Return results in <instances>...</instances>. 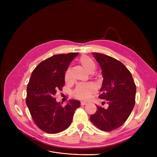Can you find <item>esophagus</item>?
<instances>
[{
	"mask_svg": "<svg viewBox=\"0 0 157 157\" xmlns=\"http://www.w3.org/2000/svg\"><path fill=\"white\" fill-rule=\"evenodd\" d=\"M86 104V102H84V101H82L81 103H80V105H85Z\"/></svg>",
	"mask_w": 157,
	"mask_h": 157,
	"instance_id": "34e87169",
	"label": "esophagus"
}]
</instances>
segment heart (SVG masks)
Here are the masks:
<instances>
[{"label": "heart", "mask_w": 157, "mask_h": 157, "mask_svg": "<svg viewBox=\"0 0 157 157\" xmlns=\"http://www.w3.org/2000/svg\"><path fill=\"white\" fill-rule=\"evenodd\" d=\"M79 63L81 67L88 73H93L96 69V63L94 59L88 56H84L80 58L79 60ZM65 82H69L71 80V69L69 68L65 71ZM96 87L91 83L79 84L76 87L73 91V95L75 98L82 100H86L90 95H92L96 92Z\"/></svg>", "instance_id": "b5f03b06"}]
</instances>
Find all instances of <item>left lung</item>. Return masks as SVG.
Here are the masks:
<instances>
[{
  "mask_svg": "<svg viewBox=\"0 0 157 157\" xmlns=\"http://www.w3.org/2000/svg\"><path fill=\"white\" fill-rule=\"evenodd\" d=\"M93 56L102 70L103 81L99 98L105 99L108 107L97 105L90 119L99 130L110 132L121 126L135 105L136 86L130 71L121 61L101 53Z\"/></svg>",
  "mask_w": 157,
  "mask_h": 157,
  "instance_id": "obj_1",
  "label": "left lung"
}]
</instances>
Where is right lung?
I'll use <instances>...</instances> for the list:
<instances>
[{"label":"right lung","mask_w":157,"mask_h":157,"mask_svg":"<svg viewBox=\"0 0 157 157\" xmlns=\"http://www.w3.org/2000/svg\"><path fill=\"white\" fill-rule=\"evenodd\" d=\"M78 52L54 55L42 61L32 72L27 88L26 104L33 121L48 134L62 132L71 125L76 109L80 105L71 99L65 107L54 98L65 84V73Z\"/></svg>","instance_id":"obj_1"}]
</instances>
